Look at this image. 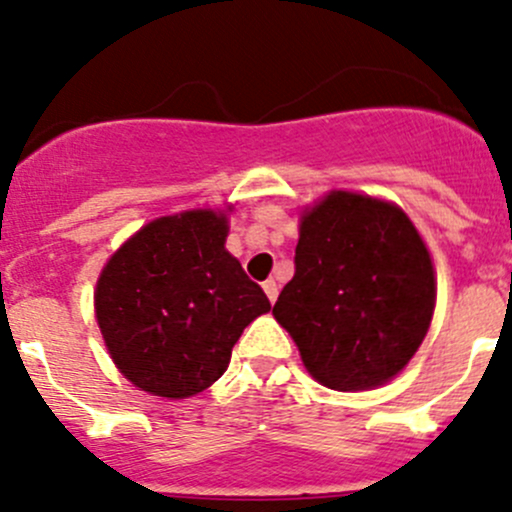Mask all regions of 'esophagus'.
<instances>
[{
  "label": "esophagus",
  "mask_w": 512,
  "mask_h": 512,
  "mask_svg": "<svg viewBox=\"0 0 512 512\" xmlns=\"http://www.w3.org/2000/svg\"><path fill=\"white\" fill-rule=\"evenodd\" d=\"M262 289H265L267 299H270V302H272V304H275L277 294H280V287H277V282H275V280H267V282H265V285H262Z\"/></svg>",
  "instance_id": "esophagus-1"
}]
</instances>
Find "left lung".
Returning a JSON list of instances; mask_svg holds the SVG:
<instances>
[{"label":"left lung","mask_w":512,"mask_h":512,"mask_svg":"<svg viewBox=\"0 0 512 512\" xmlns=\"http://www.w3.org/2000/svg\"><path fill=\"white\" fill-rule=\"evenodd\" d=\"M433 302L431 255L411 220L396 205L337 190L302 215L294 277L272 314L319 384L359 391L409 364Z\"/></svg>","instance_id":"obj_1"}]
</instances>
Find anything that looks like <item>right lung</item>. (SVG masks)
Instances as JSON below:
<instances>
[{"label": "right lung", "mask_w": 512, "mask_h": 512, "mask_svg": "<svg viewBox=\"0 0 512 512\" xmlns=\"http://www.w3.org/2000/svg\"><path fill=\"white\" fill-rule=\"evenodd\" d=\"M225 213L190 210L138 230L103 267L96 319L121 374L185 399L225 374L242 329L270 299L225 250Z\"/></svg>", "instance_id": "obj_1"}]
</instances>
